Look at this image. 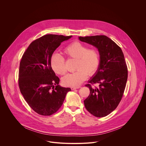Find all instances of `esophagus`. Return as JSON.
Masks as SVG:
<instances>
[{
	"label": "esophagus",
	"mask_w": 146,
	"mask_h": 146,
	"mask_svg": "<svg viewBox=\"0 0 146 146\" xmlns=\"http://www.w3.org/2000/svg\"><path fill=\"white\" fill-rule=\"evenodd\" d=\"M81 86H72L71 87V89H72V90H74V89H78V88H80Z\"/></svg>",
	"instance_id": "esophagus-1"
}]
</instances>
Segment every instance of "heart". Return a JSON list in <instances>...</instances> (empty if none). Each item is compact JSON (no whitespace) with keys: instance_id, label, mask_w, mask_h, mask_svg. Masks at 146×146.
I'll return each mask as SVG.
<instances>
[{"instance_id":"heart-1","label":"heart","mask_w":146,"mask_h":146,"mask_svg":"<svg viewBox=\"0 0 146 146\" xmlns=\"http://www.w3.org/2000/svg\"><path fill=\"white\" fill-rule=\"evenodd\" d=\"M65 56L69 59L76 60L74 73L68 74L62 78L64 85L69 86H78L89 76L93 75L98 70L100 64V56L96 48L88 47L76 41L69 44L64 50ZM51 66L57 74L63 76L67 72L65 58L57 53H54L51 57Z\"/></svg>"}]
</instances>
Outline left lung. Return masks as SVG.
<instances>
[{"label": "left lung", "mask_w": 146, "mask_h": 146, "mask_svg": "<svg viewBox=\"0 0 146 146\" xmlns=\"http://www.w3.org/2000/svg\"><path fill=\"white\" fill-rule=\"evenodd\" d=\"M79 39L98 48L99 67L85 86L90 94L84 101L86 110L93 116H107L118 106L123 97L128 78V70L121 48L106 35L80 36ZM99 83L93 88L91 84Z\"/></svg>", "instance_id": "8db88e82"}]
</instances>
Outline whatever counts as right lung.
<instances>
[{
    "mask_svg": "<svg viewBox=\"0 0 146 146\" xmlns=\"http://www.w3.org/2000/svg\"><path fill=\"white\" fill-rule=\"evenodd\" d=\"M72 36L44 35L33 41L22 57L18 79L20 91L31 108L40 115L50 116L57 112L71 90L58 85L60 78L52 69L50 60L61 42Z\"/></svg>",
    "mask_w": 146,
    "mask_h": 146,
    "instance_id": "add662e5",
    "label": "right lung"
}]
</instances>
